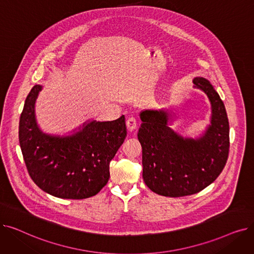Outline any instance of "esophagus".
<instances>
[{"mask_svg":"<svg viewBox=\"0 0 254 254\" xmlns=\"http://www.w3.org/2000/svg\"><path fill=\"white\" fill-rule=\"evenodd\" d=\"M127 127L128 130H134L137 127V118L134 116H130L127 120Z\"/></svg>","mask_w":254,"mask_h":254,"instance_id":"1","label":"esophagus"}]
</instances>
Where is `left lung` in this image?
Masks as SVG:
<instances>
[{"label": "left lung", "instance_id": "8db88e82", "mask_svg": "<svg viewBox=\"0 0 254 254\" xmlns=\"http://www.w3.org/2000/svg\"><path fill=\"white\" fill-rule=\"evenodd\" d=\"M212 104L211 126L197 140L171 129L170 110H146L138 140L142 146L143 179L155 193L179 197L203 190L222 172L229 157L230 126L225 107L208 80L193 79Z\"/></svg>", "mask_w": 254, "mask_h": 254}]
</instances>
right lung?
I'll return each instance as SVG.
<instances>
[{
	"instance_id": "right-lung-1",
	"label": "right lung",
	"mask_w": 254,
	"mask_h": 254,
	"mask_svg": "<svg viewBox=\"0 0 254 254\" xmlns=\"http://www.w3.org/2000/svg\"><path fill=\"white\" fill-rule=\"evenodd\" d=\"M41 88H32L19 119V144L29 175L42 190L61 198L97 194L108 182L111 159L127 138L125 116L91 122L69 137L48 136L37 127L34 114Z\"/></svg>"
}]
</instances>
